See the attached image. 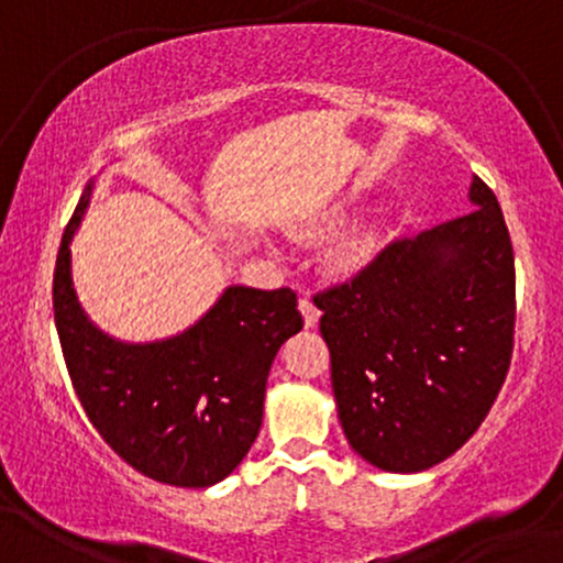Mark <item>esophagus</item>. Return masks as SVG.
<instances>
[{"label":"esophagus","instance_id":"1","mask_svg":"<svg viewBox=\"0 0 563 563\" xmlns=\"http://www.w3.org/2000/svg\"><path fill=\"white\" fill-rule=\"evenodd\" d=\"M299 309H301V314H303V325H307V328L318 325L320 309H318V303L309 299V296H301V299H299Z\"/></svg>","mask_w":563,"mask_h":563}]
</instances>
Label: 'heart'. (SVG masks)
<instances>
[{
	"instance_id": "b5f03b06",
	"label": "heart",
	"mask_w": 563,
	"mask_h": 563,
	"mask_svg": "<svg viewBox=\"0 0 563 563\" xmlns=\"http://www.w3.org/2000/svg\"><path fill=\"white\" fill-rule=\"evenodd\" d=\"M373 251V238L371 232L354 230L346 238H341V243L335 245V260L341 267H360Z\"/></svg>"
}]
</instances>
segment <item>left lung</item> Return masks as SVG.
<instances>
[{
  "label": "left lung",
  "mask_w": 563,
  "mask_h": 563,
  "mask_svg": "<svg viewBox=\"0 0 563 563\" xmlns=\"http://www.w3.org/2000/svg\"><path fill=\"white\" fill-rule=\"evenodd\" d=\"M468 200L471 214L391 243L314 299L341 429L380 471L418 474L461 450L506 380L514 249L479 177Z\"/></svg>",
  "instance_id": "1"
}]
</instances>
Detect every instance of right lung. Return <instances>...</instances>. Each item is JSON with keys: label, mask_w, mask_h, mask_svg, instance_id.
<instances>
[{"label": "right lung", "mask_w": 563, "mask_h": 563, "mask_svg": "<svg viewBox=\"0 0 563 563\" xmlns=\"http://www.w3.org/2000/svg\"><path fill=\"white\" fill-rule=\"evenodd\" d=\"M95 179L63 232L53 303L70 380L100 437L140 474L211 487L243 463L262 429L273 360L303 320L290 288L228 286L185 331L121 341L97 328L74 286L70 243Z\"/></svg>", "instance_id": "obj_1"}]
</instances>
